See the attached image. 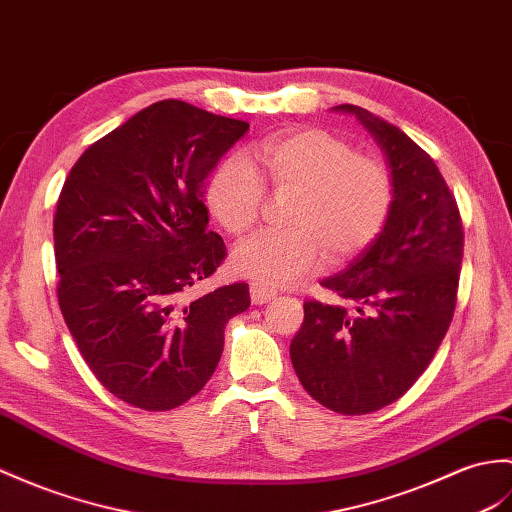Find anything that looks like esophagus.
<instances>
[{"instance_id":"esophagus-1","label":"esophagus","mask_w":512,"mask_h":512,"mask_svg":"<svg viewBox=\"0 0 512 512\" xmlns=\"http://www.w3.org/2000/svg\"><path fill=\"white\" fill-rule=\"evenodd\" d=\"M272 299H275V292L264 288V285H257V283L251 285V301H253V305H264V303H268Z\"/></svg>"}]
</instances>
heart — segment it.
<instances>
[{
	"label": "heart",
	"instance_id": "1",
	"mask_svg": "<svg viewBox=\"0 0 512 512\" xmlns=\"http://www.w3.org/2000/svg\"><path fill=\"white\" fill-rule=\"evenodd\" d=\"M268 185L292 196L285 211L288 231H264L233 251L240 277L264 288H283L323 266L342 264L371 246L392 207V176L386 165L358 154L347 139L325 128H301L270 137L259 150ZM266 187L253 163L231 154L213 170L207 205L224 229L242 235L264 209Z\"/></svg>",
	"mask_w": 512,
	"mask_h": 512
}]
</instances>
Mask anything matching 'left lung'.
I'll return each instance as SVG.
<instances>
[{"instance_id": "obj_1", "label": "left lung", "mask_w": 512, "mask_h": 512, "mask_svg": "<svg viewBox=\"0 0 512 512\" xmlns=\"http://www.w3.org/2000/svg\"><path fill=\"white\" fill-rule=\"evenodd\" d=\"M382 148L392 207L377 240L320 281L338 303H303L292 338L296 377L325 408L368 414L406 395L454 318L465 233L456 198L430 154L362 106L340 104Z\"/></svg>"}]
</instances>
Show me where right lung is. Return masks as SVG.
Masks as SVG:
<instances>
[{"label":"right lung","instance_id":"add662e5","mask_svg":"<svg viewBox=\"0 0 512 512\" xmlns=\"http://www.w3.org/2000/svg\"><path fill=\"white\" fill-rule=\"evenodd\" d=\"M248 124L161 100L95 141L71 168L54 216L58 305L100 384L163 412L209 382L248 283L192 299L227 248L207 229L205 181Z\"/></svg>","mask_w":512,"mask_h":512}]
</instances>
